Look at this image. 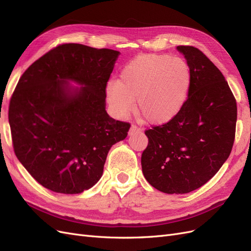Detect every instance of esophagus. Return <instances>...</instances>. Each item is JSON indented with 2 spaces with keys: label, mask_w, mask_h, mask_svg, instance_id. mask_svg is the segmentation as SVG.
Here are the masks:
<instances>
[{
  "label": "esophagus",
  "mask_w": 251,
  "mask_h": 251,
  "mask_svg": "<svg viewBox=\"0 0 251 251\" xmlns=\"http://www.w3.org/2000/svg\"><path fill=\"white\" fill-rule=\"evenodd\" d=\"M141 131H142L141 127H139L138 126H136V125H132V126L130 128V134L132 135V134H136V133H140Z\"/></svg>",
  "instance_id": "esophagus-1"
}]
</instances>
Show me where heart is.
<instances>
[{"instance_id":"1","label":"heart","mask_w":251,"mask_h":251,"mask_svg":"<svg viewBox=\"0 0 251 251\" xmlns=\"http://www.w3.org/2000/svg\"><path fill=\"white\" fill-rule=\"evenodd\" d=\"M192 86L191 67L185 59L169 54H142L130 60L120 79L110 80L107 100L114 113L125 118L135 108L153 125L169 123L183 108Z\"/></svg>"}]
</instances>
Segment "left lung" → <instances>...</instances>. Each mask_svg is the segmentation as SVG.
Wrapping results in <instances>:
<instances>
[{
	"mask_svg": "<svg viewBox=\"0 0 251 251\" xmlns=\"http://www.w3.org/2000/svg\"><path fill=\"white\" fill-rule=\"evenodd\" d=\"M192 71V86L177 116L146 130L144 178L165 194H186L209 181L229 157L237 101L225 77L198 48L178 46Z\"/></svg>",
	"mask_w": 251,
	"mask_h": 251,
	"instance_id": "obj_1",
	"label": "left lung"
}]
</instances>
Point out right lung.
<instances>
[{
  "mask_svg": "<svg viewBox=\"0 0 251 251\" xmlns=\"http://www.w3.org/2000/svg\"><path fill=\"white\" fill-rule=\"evenodd\" d=\"M119 54L81 44L51 49L23 73L8 111L16 156L41 185L80 194L95 185L113 144L131 125L105 111V89ZM68 79L84 86L71 90Z\"/></svg>",
  "mask_w": 251,
  "mask_h": 251,
  "instance_id": "add662e5",
  "label": "right lung"
}]
</instances>
